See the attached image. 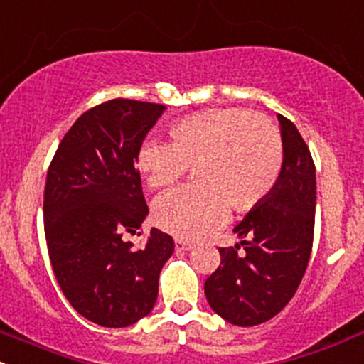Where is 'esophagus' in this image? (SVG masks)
<instances>
[{"label":"esophagus","instance_id":"1","mask_svg":"<svg viewBox=\"0 0 364 364\" xmlns=\"http://www.w3.org/2000/svg\"><path fill=\"white\" fill-rule=\"evenodd\" d=\"M175 247H177V250H191L193 249V243L178 238V240H175Z\"/></svg>","mask_w":364,"mask_h":364}]
</instances>
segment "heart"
Segmentation results:
<instances>
[{
    "mask_svg": "<svg viewBox=\"0 0 364 364\" xmlns=\"http://www.w3.org/2000/svg\"><path fill=\"white\" fill-rule=\"evenodd\" d=\"M168 145L145 144L136 170L149 189L173 186L194 168L196 189L163 194L154 203L161 230L196 240L224 226L235 212H249L268 198L284 166V141L264 115L243 108H212L168 129Z\"/></svg>",
    "mask_w": 364,
    "mask_h": 364,
    "instance_id": "obj_1",
    "label": "heart"
}]
</instances>
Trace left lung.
<instances>
[{
	"label": "left lung",
	"mask_w": 364,
	"mask_h": 364,
	"mask_svg": "<svg viewBox=\"0 0 364 364\" xmlns=\"http://www.w3.org/2000/svg\"><path fill=\"white\" fill-rule=\"evenodd\" d=\"M277 119L284 141L279 182L235 226L240 242L219 249V268L205 282L210 309L242 328L269 321L289 303L312 252L316 166L293 122L280 114Z\"/></svg>",
	"instance_id": "obj_1"
}]
</instances>
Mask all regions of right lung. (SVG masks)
Masks as SVG:
<instances>
[{
  "label": "right lung",
  "mask_w": 364,
  "mask_h": 364,
  "mask_svg": "<svg viewBox=\"0 0 364 364\" xmlns=\"http://www.w3.org/2000/svg\"><path fill=\"white\" fill-rule=\"evenodd\" d=\"M164 105L110 100L75 121L47 171L45 238L52 269L75 310L126 328L154 309L173 238L152 228L141 249L124 240L149 215L136 154Z\"/></svg>",
  "instance_id": "right-lung-1"
}]
</instances>
